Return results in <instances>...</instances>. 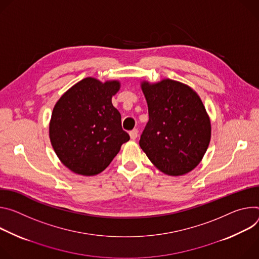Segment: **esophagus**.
I'll return each instance as SVG.
<instances>
[{
  "label": "esophagus",
  "mask_w": 259,
  "mask_h": 259,
  "mask_svg": "<svg viewBox=\"0 0 259 259\" xmlns=\"http://www.w3.org/2000/svg\"><path fill=\"white\" fill-rule=\"evenodd\" d=\"M138 135H139V131H138L137 128H134L133 131H131V132H130V136H131V139H133V140L137 139Z\"/></svg>",
  "instance_id": "34e87169"
}]
</instances>
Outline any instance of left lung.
Here are the masks:
<instances>
[{
    "label": "left lung",
    "mask_w": 259,
    "mask_h": 259,
    "mask_svg": "<svg viewBox=\"0 0 259 259\" xmlns=\"http://www.w3.org/2000/svg\"><path fill=\"white\" fill-rule=\"evenodd\" d=\"M141 86L149 114L140 138L141 148L162 173H188L202 160L211 139L203 102L189 86L170 79Z\"/></svg>",
    "instance_id": "1"
}]
</instances>
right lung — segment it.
Returning a JSON list of instances; mask_svg holds the SVG:
<instances>
[{"label": "right lung", "instance_id": "right-lung-1", "mask_svg": "<svg viewBox=\"0 0 259 259\" xmlns=\"http://www.w3.org/2000/svg\"><path fill=\"white\" fill-rule=\"evenodd\" d=\"M119 88L118 81L102 83L89 77L72 86L55 104L49 124L51 145L74 173H101L130 140L121 126V115L111 101Z\"/></svg>", "mask_w": 259, "mask_h": 259}]
</instances>
